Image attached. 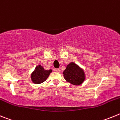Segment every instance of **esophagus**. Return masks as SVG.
<instances>
[{
  "label": "esophagus",
  "mask_w": 120,
  "mask_h": 120,
  "mask_svg": "<svg viewBox=\"0 0 120 120\" xmlns=\"http://www.w3.org/2000/svg\"><path fill=\"white\" fill-rule=\"evenodd\" d=\"M55 71L56 72H58V73H59V72L60 71V70H59V68H56V69L55 70Z\"/></svg>",
  "instance_id": "esophagus-1"
}]
</instances>
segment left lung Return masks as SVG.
Instances as JSON below:
<instances>
[{
  "mask_svg": "<svg viewBox=\"0 0 120 120\" xmlns=\"http://www.w3.org/2000/svg\"><path fill=\"white\" fill-rule=\"evenodd\" d=\"M63 74L65 80L75 85H79L83 83L85 78L83 70L74 62H71L67 66Z\"/></svg>",
  "mask_w": 120,
  "mask_h": 120,
  "instance_id": "obj_1",
  "label": "left lung"
}]
</instances>
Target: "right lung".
Returning <instances> with one entry per match:
<instances>
[{
  "mask_svg": "<svg viewBox=\"0 0 120 120\" xmlns=\"http://www.w3.org/2000/svg\"><path fill=\"white\" fill-rule=\"evenodd\" d=\"M52 70H45L41 65H38L31 75V79L35 84L43 83L47 79Z\"/></svg>",
  "mask_w": 120,
  "mask_h": 120,
  "instance_id": "right-lung-1",
  "label": "right lung"
}]
</instances>
